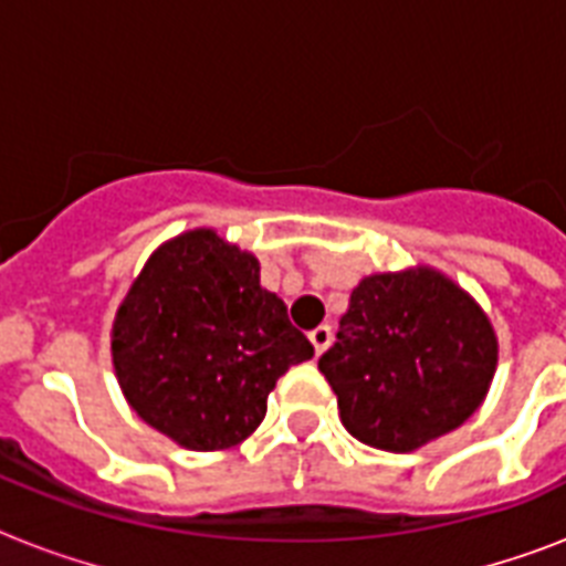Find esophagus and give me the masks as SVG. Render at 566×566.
<instances>
[{"label":"esophagus","instance_id":"esophagus-1","mask_svg":"<svg viewBox=\"0 0 566 566\" xmlns=\"http://www.w3.org/2000/svg\"><path fill=\"white\" fill-rule=\"evenodd\" d=\"M311 344H314V353L323 355L332 346V340H335V332H332V326H317L311 328Z\"/></svg>","mask_w":566,"mask_h":566}]
</instances>
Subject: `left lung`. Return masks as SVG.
Listing matches in <instances>:
<instances>
[{"instance_id":"8db88e82","label":"left lung","mask_w":566,"mask_h":566,"mask_svg":"<svg viewBox=\"0 0 566 566\" xmlns=\"http://www.w3.org/2000/svg\"><path fill=\"white\" fill-rule=\"evenodd\" d=\"M500 340L484 308L429 264L364 275L319 358L346 431L413 452L464 426L491 390Z\"/></svg>"}]
</instances>
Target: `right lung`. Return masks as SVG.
I'll use <instances>...</instances> for the list:
<instances>
[{"mask_svg":"<svg viewBox=\"0 0 566 566\" xmlns=\"http://www.w3.org/2000/svg\"><path fill=\"white\" fill-rule=\"evenodd\" d=\"M314 346L261 287L258 258L213 229L164 240L119 302L111 361L132 411L193 452L243 443Z\"/></svg>","mask_w":566,"mask_h":566,"instance_id":"right-lung-1","label":"right lung"}]
</instances>
